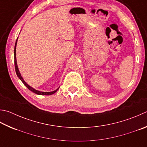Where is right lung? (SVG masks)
<instances>
[{
    "instance_id": "1",
    "label": "right lung",
    "mask_w": 147,
    "mask_h": 147,
    "mask_svg": "<svg viewBox=\"0 0 147 147\" xmlns=\"http://www.w3.org/2000/svg\"><path fill=\"white\" fill-rule=\"evenodd\" d=\"M17 40H16V42H15V49H14L15 67V71H16V73H17V76L18 77V78H19V79L22 82L23 84H24L26 87H27V88H28V89L29 90H30L31 91L34 92V93H35V94H39V95H51V94H54V93H55L57 91V90H58V89H57V90H54V91H53V92H41V91H39V90H35L34 89H33V87H30V86H29V85L27 84V83H26L24 80V79L22 78V77L21 76V75H20V72H19V70H18V66H17V59H16V46H17Z\"/></svg>"
}]
</instances>
